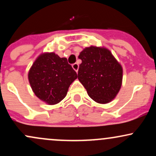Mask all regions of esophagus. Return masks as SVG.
I'll return each instance as SVG.
<instances>
[{
    "label": "esophagus",
    "instance_id": "1",
    "mask_svg": "<svg viewBox=\"0 0 156 156\" xmlns=\"http://www.w3.org/2000/svg\"><path fill=\"white\" fill-rule=\"evenodd\" d=\"M72 67H73V69H74V70L76 71V73H78V67H79V65H78V64H77V63L73 64V65H72Z\"/></svg>",
    "mask_w": 156,
    "mask_h": 156
}]
</instances>
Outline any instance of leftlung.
Wrapping results in <instances>:
<instances>
[{
    "mask_svg": "<svg viewBox=\"0 0 156 156\" xmlns=\"http://www.w3.org/2000/svg\"><path fill=\"white\" fill-rule=\"evenodd\" d=\"M78 78L87 94L101 104L110 103L117 95L122 83L123 69L110 50L91 45L80 53Z\"/></svg>",
    "mask_w": 156,
    "mask_h": 156,
    "instance_id": "1",
    "label": "left lung"
}]
</instances>
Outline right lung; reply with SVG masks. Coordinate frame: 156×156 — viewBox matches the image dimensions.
Instances as JSON below:
<instances>
[{
	"label": "right lung",
	"instance_id": "1",
	"mask_svg": "<svg viewBox=\"0 0 156 156\" xmlns=\"http://www.w3.org/2000/svg\"><path fill=\"white\" fill-rule=\"evenodd\" d=\"M78 78L66 58L54 52H44L36 58L28 73L35 95L48 105L60 103L67 95L70 84Z\"/></svg>",
	"mask_w": 156,
	"mask_h": 156
}]
</instances>
